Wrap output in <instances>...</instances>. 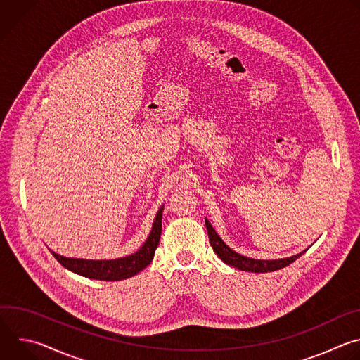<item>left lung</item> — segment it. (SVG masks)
Masks as SVG:
<instances>
[{
	"mask_svg": "<svg viewBox=\"0 0 360 360\" xmlns=\"http://www.w3.org/2000/svg\"><path fill=\"white\" fill-rule=\"evenodd\" d=\"M205 225H207V231H208V236H210V242L211 246L214 248L215 253L219 256V258L226 264L231 265L233 268H238L240 271H246V272H255V274H264V272H274L278 269H282L288 265H290L292 262H295L300 255L304 253L300 252L297 255L290 256V258H283V259H275V261H261V259H252V258H246L243 255H239L238 252L232 250L228 245H225V242L219 238V235L215 232V229L212 228L211 222L208 219H205Z\"/></svg>",
	"mask_w": 360,
	"mask_h": 360,
	"instance_id": "8db88e82",
	"label": "left lung"
}]
</instances>
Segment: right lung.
<instances>
[{
	"label": "right lung",
	"instance_id": "1",
	"mask_svg": "<svg viewBox=\"0 0 360 360\" xmlns=\"http://www.w3.org/2000/svg\"><path fill=\"white\" fill-rule=\"evenodd\" d=\"M162 211L164 208L158 211V215L155 221H153L150 233L145 240V243L141 246V249L134 255L125 256V258L112 259V261H86V259L65 258V256L54 253L53 250H51V253L54 255V258L64 268L89 279L121 281V279L131 278L138 272H141L143 268H146L153 259V255H155V250L161 239Z\"/></svg>",
	"mask_w": 360,
	"mask_h": 360
}]
</instances>
